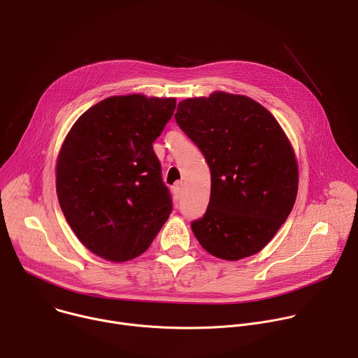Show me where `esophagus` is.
<instances>
[{
  "instance_id": "obj_1",
  "label": "esophagus",
  "mask_w": 358,
  "mask_h": 358,
  "mask_svg": "<svg viewBox=\"0 0 358 358\" xmlns=\"http://www.w3.org/2000/svg\"><path fill=\"white\" fill-rule=\"evenodd\" d=\"M173 191H174L176 199H181V196H182V184H181V182L177 184V185L173 188Z\"/></svg>"
}]
</instances>
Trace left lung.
Instances as JSON below:
<instances>
[{"instance_id": "left-lung-1", "label": "left lung", "mask_w": 358, "mask_h": 358, "mask_svg": "<svg viewBox=\"0 0 358 358\" xmlns=\"http://www.w3.org/2000/svg\"><path fill=\"white\" fill-rule=\"evenodd\" d=\"M174 117L211 171L207 213L191 224L195 238L225 261L258 253L297 195L299 167L286 133L258 101L220 90L181 100Z\"/></svg>"}]
</instances>
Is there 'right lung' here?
I'll return each instance as SVG.
<instances>
[{"label": "right lung", "instance_id": "1", "mask_svg": "<svg viewBox=\"0 0 358 358\" xmlns=\"http://www.w3.org/2000/svg\"><path fill=\"white\" fill-rule=\"evenodd\" d=\"M176 110V97L110 96L72 126L57 162L61 210L90 252L110 262L137 258L173 206L152 143Z\"/></svg>", "mask_w": 358, "mask_h": 358}]
</instances>
